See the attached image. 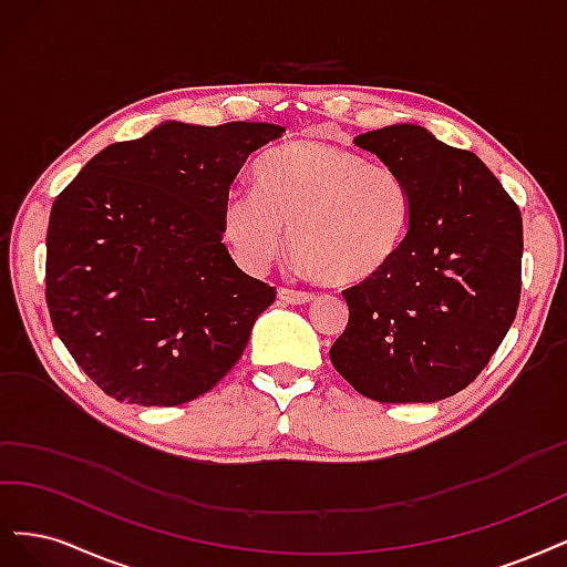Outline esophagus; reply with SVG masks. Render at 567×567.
<instances>
[{"mask_svg": "<svg viewBox=\"0 0 567 567\" xmlns=\"http://www.w3.org/2000/svg\"><path fill=\"white\" fill-rule=\"evenodd\" d=\"M277 296L286 305H307V302L315 300L312 293H305V290H293V288H279Z\"/></svg>", "mask_w": 567, "mask_h": 567, "instance_id": "1", "label": "esophagus"}]
</instances>
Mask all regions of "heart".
Instances as JSON below:
<instances>
[{"mask_svg":"<svg viewBox=\"0 0 567 567\" xmlns=\"http://www.w3.org/2000/svg\"><path fill=\"white\" fill-rule=\"evenodd\" d=\"M255 194H236L221 210V238L250 271L286 250L302 274L357 286L383 274L411 227V192L398 169L329 142H293L252 175Z\"/></svg>","mask_w":567,"mask_h":567,"instance_id":"obj_1","label":"heart"}]
</instances>
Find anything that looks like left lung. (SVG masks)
Here are the masks:
<instances>
[{"mask_svg": "<svg viewBox=\"0 0 567 567\" xmlns=\"http://www.w3.org/2000/svg\"><path fill=\"white\" fill-rule=\"evenodd\" d=\"M411 192L409 236L379 277L348 288L336 371L375 402H440L502 346L520 300L523 217L475 153L421 125L354 136Z\"/></svg>", "mask_w": 567, "mask_h": 567, "instance_id": "left-lung-1", "label": "left lung"}]
</instances>
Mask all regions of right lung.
<instances>
[{"instance_id": "obj_1", "label": "right lung", "mask_w": 567, "mask_h": 567, "mask_svg": "<svg viewBox=\"0 0 567 567\" xmlns=\"http://www.w3.org/2000/svg\"><path fill=\"white\" fill-rule=\"evenodd\" d=\"M284 132L165 120L96 153L51 205V323L113 400L192 402L244 354L274 288L236 267L221 210L238 173Z\"/></svg>"}]
</instances>
